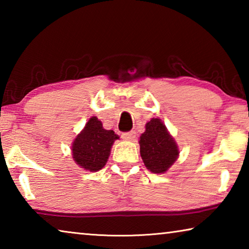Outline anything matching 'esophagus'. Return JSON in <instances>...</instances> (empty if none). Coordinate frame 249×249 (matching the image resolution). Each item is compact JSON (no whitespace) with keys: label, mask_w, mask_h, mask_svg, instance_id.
Masks as SVG:
<instances>
[{"label":"esophagus","mask_w":249,"mask_h":249,"mask_svg":"<svg viewBox=\"0 0 249 249\" xmlns=\"http://www.w3.org/2000/svg\"><path fill=\"white\" fill-rule=\"evenodd\" d=\"M135 137H136V133L132 130V132H128V133H124L122 135V138H123L124 141H127V142H133L135 140Z\"/></svg>","instance_id":"esophagus-1"}]
</instances>
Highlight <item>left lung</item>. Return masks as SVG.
<instances>
[{
	"label": "left lung",
	"mask_w": 249,
	"mask_h": 249,
	"mask_svg": "<svg viewBox=\"0 0 249 249\" xmlns=\"http://www.w3.org/2000/svg\"><path fill=\"white\" fill-rule=\"evenodd\" d=\"M138 142L144 165L153 174H165L179 157L178 144L158 117L147 122Z\"/></svg>",
	"instance_id": "obj_1"
}]
</instances>
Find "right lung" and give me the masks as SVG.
Listing matches in <instances>:
<instances>
[{
	"instance_id": "obj_1",
	"label": "right lung",
	"mask_w": 249,
	"mask_h": 249,
	"mask_svg": "<svg viewBox=\"0 0 249 249\" xmlns=\"http://www.w3.org/2000/svg\"><path fill=\"white\" fill-rule=\"evenodd\" d=\"M120 140L112 129L103 128L98 117L92 116L71 145L72 158L82 169L96 172L107 165L114 142Z\"/></svg>"
}]
</instances>
